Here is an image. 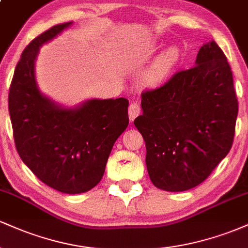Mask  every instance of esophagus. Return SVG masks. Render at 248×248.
<instances>
[{
	"instance_id": "obj_1",
	"label": "esophagus",
	"mask_w": 248,
	"mask_h": 248,
	"mask_svg": "<svg viewBox=\"0 0 248 248\" xmlns=\"http://www.w3.org/2000/svg\"><path fill=\"white\" fill-rule=\"evenodd\" d=\"M141 113V106L139 102L133 101L132 104L129 105V108H128V114H129V120L134 121L136 119V116L140 115Z\"/></svg>"
}]
</instances>
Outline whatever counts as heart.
Masks as SVG:
<instances>
[{"mask_svg":"<svg viewBox=\"0 0 248 248\" xmlns=\"http://www.w3.org/2000/svg\"><path fill=\"white\" fill-rule=\"evenodd\" d=\"M181 53L175 46H170L156 57L149 69L144 73V81L148 84H158L167 78L178 64Z\"/></svg>","mask_w":248,"mask_h":248,"instance_id":"1","label":"heart"}]
</instances>
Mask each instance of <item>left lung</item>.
Wrapping results in <instances>:
<instances>
[{
  "label": "left lung",
  "instance_id": "left-lung-1",
  "mask_svg": "<svg viewBox=\"0 0 248 248\" xmlns=\"http://www.w3.org/2000/svg\"><path fill=\"white\" fill-rule=\"evenodd\" d=\"M141 107L134 124L154 186L179 192L205 181L231 149L238 115L231 67L217 43L203 44L191 69L142 93Z\"/></svg>",
  "mask_w": 248,
  "mask_h": 248
}]
</instances>
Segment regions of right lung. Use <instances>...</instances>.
<instances>
[{"label":"right lung","instance_id":"add662e5","mask_svg":"<svg viewBox=\"0 0 248 248\" xmlns=\"http://www.w3.org/2000/svg\"><path fill=\"white\" fill-rule=\"evenodd\" d=\"M72 24L55 25L25 47L8 102L16 149L25 166L52 189L76 195L101 181L112 148L129 124V102L94 98L66 107L41 92L35 70L39 50Z\"/></svg>","mask_w":248,"mask_h":248}]
</instances>
